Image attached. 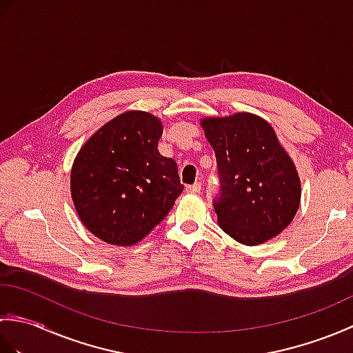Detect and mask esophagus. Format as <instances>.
Here are the masks:
<instances>
[{
	"label": "esophagus",
	"instance_id": "esophagus-1",
	"mask_svg": "<svg viewBox=\"0 0 353 353\" xmlns=\"http://www.w3.org/2000/svg\"><path fill=\"white\" fill-rule=\"evenodd\" d=\"M200 191H201V183H200V182H196L194 185H188V186H186V192L197 194V192H200Z\"/></svg>",
	"mask_w": 353,
	"mask_h": 353
}]
</instances>
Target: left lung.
Instances as JSON below:
<instances>
[{"label": "left lung", "instance_id": "1", "mask_svg": "<svg viewBox=\"0 0 353 353\" xmlns=\"http://www.w3.org/2000/svg\"><path fill=\"white\" fill-rule=\"evenodd\" d=\"M219 168L214 209L220 228L238 243L262 244L294 219L301 203L296 167L265 119L252 114L201 123Z\"/></svg>", "mask_w": 353, "mask_h": 353}]
</instances>
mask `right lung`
Masks as SVG:
<instances>
[{"label":"right lung","instance_id":"1","mask_svg":"<svg viewBox=\"0 0 353 353\" xmlns=\"http://www.w3.org/2000/svg\"><path fill=\"white\" fill-rule=\"evenodd\" d=\"M161 137L159 119L130 110L95 132L74 161V206L88 230L104 243L141 241L182 194L177 163L157 152Z\"/></svg>","mask_w":353,"mask_h":353}]
</instances>
